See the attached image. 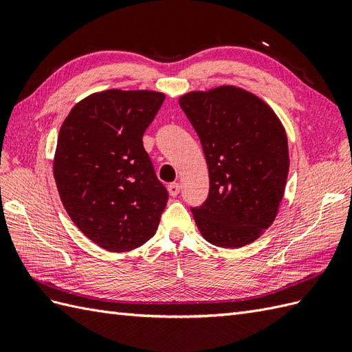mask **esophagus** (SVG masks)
<instances>
[{"mask_svg": "<svg viewBox=\"0 0 352 352\" xmlns=\"http://www.w3.org/2000/svg\"><path fill=\"white\" fill-rule=\"evenodd\" d=\"M168 192H169L170 196L175 197V196L179 193V184H178V183H170V184L168 186Z\"/></svg>", "mask_w": 352, "mask_h": 352, "instance_id": "1", "label": "esophagus"}]
</instances>
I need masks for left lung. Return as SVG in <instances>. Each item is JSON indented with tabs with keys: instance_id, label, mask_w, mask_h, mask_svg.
I'll return each mask as SVG.
<instances>
[{
	"instance_id": "1",
	"label": "left lung",
	"mask_w": 352,
	"mask_h": 352,
	"mask_svg": "<svg viewBox=\"0 0 352 352\" xmlns=\"http://www.w3.org/2000/svg\"><path fill=\"white\" fill-rule=\"evenodd\" d=\"M179 107L201 140L210 173L206 201L192 208L212 245L239 248L274 223L288 166L284 126L263 99L236 86L188 92Z\"/></svg>"
}]
</instances>
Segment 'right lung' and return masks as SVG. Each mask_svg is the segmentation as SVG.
Returning <instances> with one entry per match:
<instances>
[{"label":"right lung","instance_id":"obj_1","mask_svg":"<svg viewBox=\"0 0 352 352\" xmlns=\"http://www.w3.org/2000/svg\"><path fill=\"white\" fill-rule=\"evenodd\" d=\"M165 95L110 89L77 102L60 126L53 175L71 220L104 250L124 253L155 235L168 202L142 135Z\"/></svg>","mask_w":352,"mask_h":352}]
</instances>
